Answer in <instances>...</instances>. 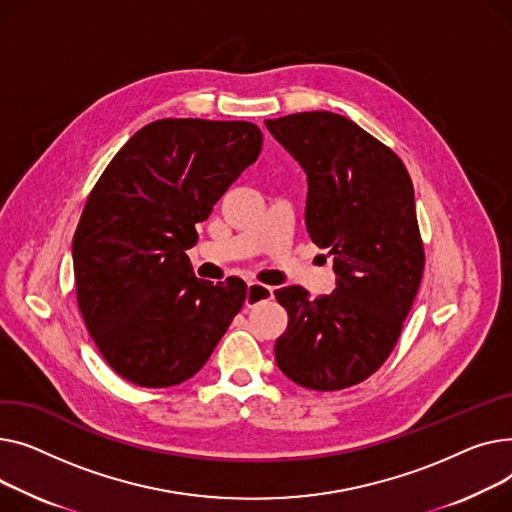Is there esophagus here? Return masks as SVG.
I'll list each match as a JSON object with an SVG mask.
<instances>
[{
  "instance_id": "34e87169",
  "label": "esophagus",
  "mask_w": 512,
  "mask_h": 512,
  "mask_svg": "<svg viewBox=\"0 0 512 512\" xmlns=\"http://www.w3.org/2000/svg\"><path fill=\"white\" fill-rule=\"evenodd\" d=\"M266 299H273V289L262 283H248V293H246V306L252 308L260 302H266Z\"/></svg>"
}]
</instances>
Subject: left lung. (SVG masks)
Segmentation results:
<instances>
[{
	"instance_id": "left-lung-1",
	"label": "left lung",
	"mask_w": 512,
	"mask_h": 512,
	"mask_svg": "<svg viewBox=\"0 0 512 512\" xmlns=\"http://www.w3.org/2000/svg\"><path fill=\"white\" fill-rule=\"evenodd\" d=\"M308 179L306 229L333 254L335 291L310 299L277 289L289 324L275 362L295 384L341 390L374 374L393 351L424 273L415 196L403 161L330 111L266 119Z\"/></svg>"
}]
</instances>
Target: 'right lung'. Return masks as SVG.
<instances>
[{
    "mask_svg": "<svg viewBox=\"0 0 512 512\" xmlns=\"http://www.w3.org/2000/svg\"><path fill=\"white\" fill-rule=\"evenodd\" d=\"M250 122L159 119L138 130L90 192L72 242L90 337L122 378L165 388L192 378L246 302V283L194 275L196 223L256 163Z\"/></svg>",
    "mask_w": 512,
    "mask_h": 512,
    "instance_id": "1",
    "label": "right lung"
}]
</instances>
